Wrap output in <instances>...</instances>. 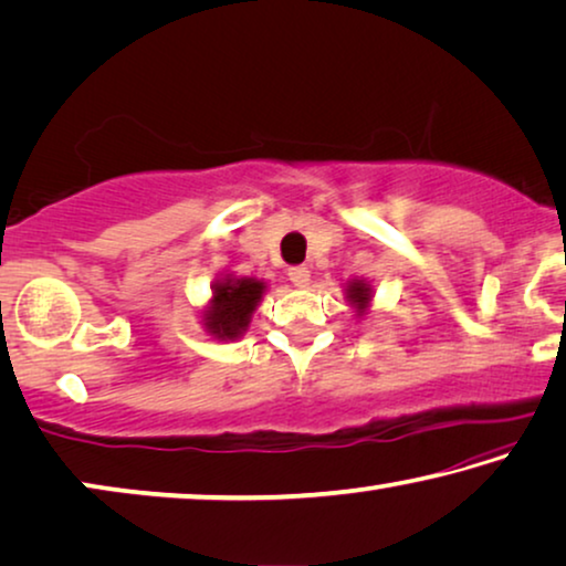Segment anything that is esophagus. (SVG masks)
<instances>
[{
    "label": "esophagus",
    "instance_id": "34e87169",
    "mask_svg": "<svg viewBox=\"0 0 566 566\" xmlns=\"http://www.w3.org/2000/svg\"><path fill=\"white\" fill-rule=\"evenodd\" d=\"M289 277H291V283L296 285V289H306L308 281H311V270L303 268V265H296V268L289 270Z\"/></svg>",
    "mask_w": 566,
    "mask_h": 566
}]
</instances>
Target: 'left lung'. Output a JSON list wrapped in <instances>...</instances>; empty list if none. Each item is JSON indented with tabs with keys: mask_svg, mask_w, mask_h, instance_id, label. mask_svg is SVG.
<instances>
[{
	"mask_svg": "<svg viewBox=\"0 0 566 566\" xmlns=\"http://www.w3.org/2000/svg\"><path fill=\"white\" fill-rule=\"evenodd\" d=\"M347 301L349 306L357 311V316H365L370 311V301H373V289L367 281H349L347 283Z\"/></svg>",
	"mask_w": 566,
	"mask_h": 566,
	"instance_id": "1",
	"label": "left lung"
}]
</instances>
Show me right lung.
Listing matches in <instances>:
<instances>
[{
  "instance_id": "1",
  "label": "right lung",
  "mask_w": 566,
  "mask_h": 566,
  "mask_svg": "<svg viewBox=\"0 0 566 566\" xmlns=\"http://www.w3.org/2000/svg\"><path fill=\"white\" fill-rule=\"evenodd\" d=\"M265 291L268 285L258 277H237L224 273L211 285V298L201 311L203 329L219 342L240 339L248 332L250 318Z\"/></svg>"
}]
</instances>
